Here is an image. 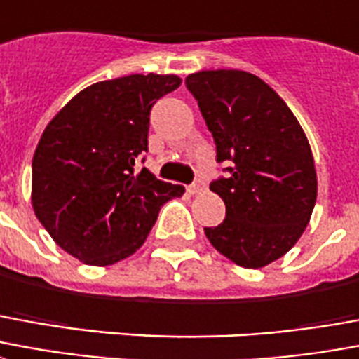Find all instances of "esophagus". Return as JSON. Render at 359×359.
I'll return each instance as SVG.
<instances>
[{"mask_svg":"<svg viewBox=\"0 0 359 359\" xmlns=\"http://www.w3.org/2000/svg\"><path fill=\"white\" fill-rule=\"evenodd\" d=\"M205 190V184H203V180H196L192 187H188V192L190 194H201Z\"/></svg>","mask_w":359,"mask_h":359,"instance_id":"esophagus-1","label":"esophagus"}]
</instances>
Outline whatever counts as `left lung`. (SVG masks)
<instances>
[{"label": "left lung", "instance_id": "obj_1", "mask_svg": "<svg viewBox=\"0 0 359 359\" xmlns=\"http://www.w3.org/2000/svg\"><path fill=\"white\" fill-rule=\"evenodd\" d=\"M217 159L232 161L230 177L211 182L226 219L205 228L207 240L243 268L278 261L306 230L318 196L314 156L299 119L255 74L203 70L187 78Z\"/></svg>", "mask_w": 359, "mask_h": 359}]
</instances>
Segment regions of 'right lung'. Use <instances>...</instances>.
Segmentation results:
<instances>
[{
	"instance_id": "obj_1",
	"label": "right lung",
	"mask_w": 359,
	"mask_h": 359,
	"mask_svg": "<svg viewBox=\"0 0 359 359\" xmlns=\"http://www.w3.org/2000/svg\"><path fill=\"white\" fill-rule=\"evenodd\" d=\"M175 74H133L79 91L45 127L32 159V207L55 243L91 266L131 257L161 205L184 187L135 159L148 152L150 110L175 91Z\"/></svg>"
}]
</instances>
